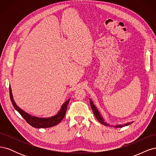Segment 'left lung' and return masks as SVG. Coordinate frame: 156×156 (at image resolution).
<instances>
[{"instance_id": "left-lung-1", "label": "left lung", "mask_w": 156, "mask_h": 156, "mask_svg": "<svg viewBox=\"0 0 156 156\" xmlns=\"http://www.w3.org/2000/svg\"><path fill=\"white\" fill-rule=\"evenodd\" d=\"M90 106H91V108H92V111H93V112H94V115H95V117L96 118V119H97L99 122H100L101 124H103V125H105V126H108L107 124L105 123V122H104V121H103V119H102V117L101 116V115H100V112H99V111H98V109H97V108L96 107L95 105H94L93 102H92L91 100H90ZM129 124H130V123H127V124H125V125H123V126H122V125L116 126L115 127H123L124 126H127V125H129Z\"/></svg>"}]
</instances>
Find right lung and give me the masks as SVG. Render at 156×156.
<instances>
[{"instance_id":"add662e5","label":"right lung","mask_w":156,"mask_h":156,"mask_svg":"<svg viewBox=\"0 0 156 156\" xmlns=\"http://www.w3.org/2000/svg\"><path fill=\"white\" fill-rule=\"evenodd\" d=\"M10 100L12 103V105L13 107L16 108L21 116L24 119L28 124L32 126V127H36V128H47V127H50L52 126H54L59 124L60 122L62 121L64 119V117L66 115V112L67 110V107L69 103V100L67 101H66L61 107L60 111L56 115L49 118V119H41V118H37L34 116H32L31 115L27 114V112H24L18 106L16 105L15 101L13 100V96L12 94V90L10 86Z\"/></svg>"}]
</instances>
